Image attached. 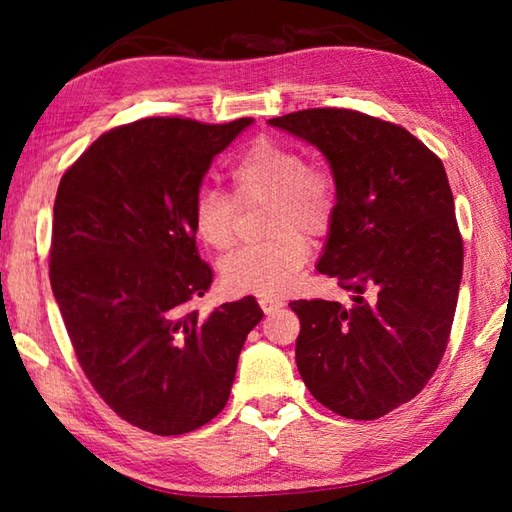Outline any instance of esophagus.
<instances>
[{
  "label": "esophagus",
  "mask_w": 512,
  "mask_h": 512,
  "mask_svg": "<svg viewBox=\"0 0 512 512\" xmlns=\"http://www.w3.org/2000/svg\"><path fill=\"white\" fill-rule=\"evenodd\" d=\"M259 307H262L264 314H275V311L282 309V302L280 300H268V298H262L259 300Z\"/></svg>",
  "instance_id": "34e87169"
}]
</instances>
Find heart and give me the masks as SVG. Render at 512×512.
Masks as SVG:
<instances>
[{
  "label": "heart",
  "instance_id": "obj_1",
  "mask_svg": "<svg viewBox=\"0 0 512 512\" xmlns=\"http://www.w3.org/2000/svg\"><path fill=\"white\" fill-rule=\"evenodd\" d=\"M232 198L239 205L266 201L264 235L271 239L230 255L221 280L237 293L280 298L293 289L309 259L307 237H325L339 203L334 173L320 162H305L293 144L257 137L230 167ZM216 189H201L194 203V230L214 250L237 241V207Z\"/></svg>",
  "mask_w": 512,
  "mask_h": 512
}]
</instances>
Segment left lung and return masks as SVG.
<instances>
[{
    "mask_svg": "<svg viewBox=\"0 0 512 512\" xmlns=\"http://www.w3.org/2000/svg\"><path fill=\"white\" fill-rule=\"evenodd\" d=\"M325 155L339 203L318 271L354 293L293 300L300 377L329 411L375 420L413 400L443 359L463 239L443 162L406 128L357 110L268 119Z\"/></svg>",
    "mask_w": 512,
    "mask_h": 512,
    "instance_id": "8db88e82",
    "label": "left lung"
}]
</instances>
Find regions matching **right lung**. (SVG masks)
Wrapping results in <instances>:
<instances>
[{"mask_svg": "<svg viewBox=\"0 0 512 512\" xmlns=\"http://www.w3.org/2000/svg\"><path fill=\"white\" fill-rule=\"evenodd\" d=\"M253 124L151 117L103 133L60 178L49 280L85 377L121 420L180 436L223 411L264 311L189 307L212 268L194 203L216 153Z\"/></svg>", "mask_w": 512, "mask_h": 512, "instance_id": "right-lung-1", "label": "right lung"}]
</instances>
